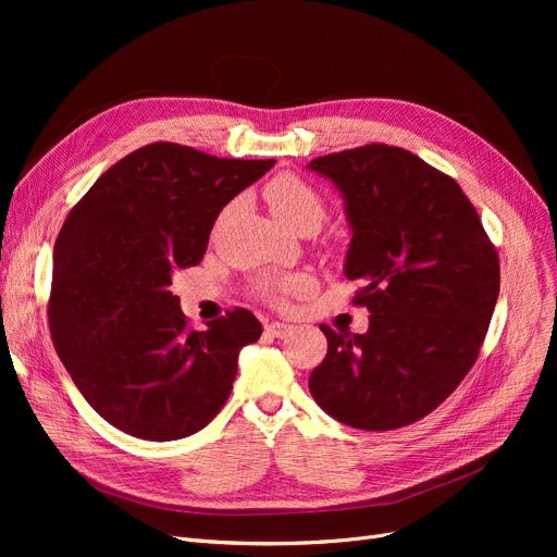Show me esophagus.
<instances>
[{
	"label": "esophagus",
	"instance_id": "1",
	"mask_svg": "<svg viewBox=\"0 0 557 557\" xmlns=\"http://www.w3.org/2000/svg\"><path fill=\"white\" fill-rule=\"evenodd\" d=\"M267 332L273 336V338H286L290 332H294V325H286V323H271L267 327Z\"/></svg>",
	"mask_w": 557,
	"mask_h": 557
}]
</instances>
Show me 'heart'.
I'll return each instance as SVG.
<instances>
[{
    "mask_svg": "<svg viewBox=\"0 0 557 557\" xmlns=\"http://www.w3.org/2000/svg\"><path fill=\"white\" fill-rule=\"evenodd\" d=\"M263 196L269 200V208L275 214V219L290 227L298 221L323 216V200H320L318 191L307 185L302 178L294 173H280L263 187ZM307 286V277L294 275V277H269L259 284V296L267 298L269 302H284L286 296L298 294Z\"/></svg>",
    "mask_w": 557,
    "mask_h": 557,
    "instance_id": "obj_1",
    "label": "heart"
}]
</instances>
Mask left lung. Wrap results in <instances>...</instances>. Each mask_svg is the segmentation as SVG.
Wrapping results in <instances>:
<instances>
[{
    "label": "left lung",
    "instance_id": "left-lung-1",
    "mask_svg": "<svg viewBox=\"0 0 557 557\" xmlns=\"http://www.w3.org/2000/svg\"><path fill=\"white\" fill-rule=\"evenodd\" d=\"M345 202L343 271L363 288L366 334L334 332L311 376L334 420L391 431L443 404L474 366L499 298V257L449 175L397 146L368 144L307 164Z\"/></svg>",
    "mask_w": 557,
    "mask_h": 557
}]
</instances>
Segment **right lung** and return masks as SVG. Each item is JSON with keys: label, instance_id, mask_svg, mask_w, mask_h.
Returning a JSON list of instances; mask_svg holds the SVG:
<instances>
[{"label": "right lung", "instance_id": "add662e5", "mask_svg": "<svg viewBox=\"0 0 557 557\" xmlns=\"http://www.w3.org/2000/svg\"><path fill=\"white\" fill-rule=\"evenodd\" d=\"M273 164L149 144L112 164L65 219L53 246L51 341L112 426L166 443L221 411L261 323L234 309L189 330L171 280L196 267L221 210Z\"/></svg>", "mask_w": 557, "mask_h": 557}]
</instances>
